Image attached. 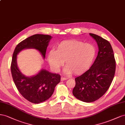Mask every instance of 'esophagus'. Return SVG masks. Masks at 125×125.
<instances>
[{
  "label": "esophagus",
  "mask_w": 125,
  "mask_h": 125,
  "mask_svg": "<svg viewBox=\"0 0 125 125\" xmlns=\"http://www.w3.org/2000/svg\"><path fill=\"white\" fill-rule=\"evenodd\" d=\"M67 80V78H66V77H62L61 78V80L62 81H65V80Z\"/></svg>",
  "instance_id": "obj_1"
}]
</instances>
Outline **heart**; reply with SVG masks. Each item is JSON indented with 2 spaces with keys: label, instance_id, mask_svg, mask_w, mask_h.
<instances>
[{
  "label": "heart",
  "instance_id": "heart-1",
  "mask_svg": "<svg viewBox=\"0 0 125 125\" xmlns=\"http://www.w3.org/2000/svg\"><path fill=\"white\" fill-rule=\"evenodd\" d=\"M96 54L94 45L76 40H64L57 44L55 50L48 53L47 60L50 66L58 71L64 62V72L67 74H83L92 65Z\"/></svg>",
  "mask_w": 125,
  "mask_h": 125
}]
</instances>
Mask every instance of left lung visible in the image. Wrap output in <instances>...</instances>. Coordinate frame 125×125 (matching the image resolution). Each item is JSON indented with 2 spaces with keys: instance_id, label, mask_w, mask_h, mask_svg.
Returning <instances> with one entry per match:
<instances>
[{
  "instance_id": "1",
  "label": "left lung",
  "mask_w": 125,
  "mask_h": 125,
  "mask_svg": "<svg viewBox=\"0 0 125 125\" xmlns=\"http://www.w3.org/2000/svg\"><path fill=\"white\" fill-rule=\"evenodd\" d=\"M90 36L97 42V56L94 63L81 76L75 78L73 94L77 99L86 102H94L108 90L115 75L116 62L110 43L93 33Z\"/></svg>"
}]
</instances>
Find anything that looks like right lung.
Returning <instances> with one entry per match:
<instances>
[{
	"mask_svg": "<svg viewBox=\"0 0 125 125\" xmlns=\"http://www.w3.org/2000/svg\"><path fill=\"white\" fill-rule=\"evenodd\" d=\"M51 35L37 34L21 41L17 45L13 53L11 72L18 90L27 100L34 104L44 102L52 95L55 87L61 81L59 74L41 69L32 76H26L21 72L17 64V55L23 50H37L45 59Z\"/></svg>",
	"mask_w": 125,
	"mask_h": 125,
	"instance_id": "obj_1",
	"label": "right lung"
}]
</instances>
